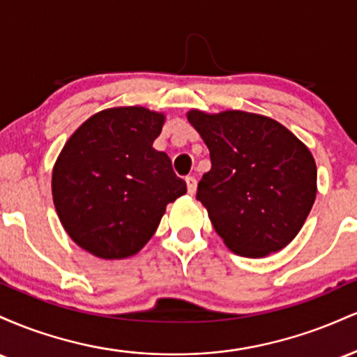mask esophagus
Wrapping results in <instances>:
<instances>
[{
  "label": "esophagus",
  "instance_id": "esophagus-1",
  "mask_svg": "<svg viewBox=\"0 0 357 357\" xmlns=\"http://www.w3.org/2000/svg\"><path fill=\"white\" fill-rule=\"evenodd\" d=\"M186 186H188V192H190V195H195L196 186H198V183H196L195 176H188V178H186Z\"/></svg>",
  "mask_w": 357,
  "mask_h": 357
}]
</instances>
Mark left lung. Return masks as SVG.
Wrapping results in <instances>:
<instances>
[{
	"mask_svg": "<svg viewBox=\"0 0 357 357\" xmlns=\"http://www.w3.org/2000/svg\"><path fill=\"white\" fill-rule=\"evenodd\" d=\"M190 124L210 151L196 199L233 253L264 258L285 248L317 192L314 155L285 126L260 114L191 109Z\"/></svg>",
	"mask_w": 357,
	"mask_h": 357,
	"instance_id": "8db88e82",
	"label": "left lung"
}]
</instances>
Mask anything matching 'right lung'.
Segmentation results:
<instances>
[{
  "instance_id": "obj_1",
  "label": "right lung",
  "mask_w": 357,
  "mask_h": 357,
  "mask_svg": "<svg viewBox=\"0 0 357 357\" xmlns=\"http://www.w3.org/2000/svg\"><path fill=\"white\" fill-rule=\"evenodd\" d=\"M166 116L141 105L93 114L65 142L52 196L67 235L93 257L121 260L141 250L166 206L186 192L153 142Z\"/></svg>"
}]
</instances>
